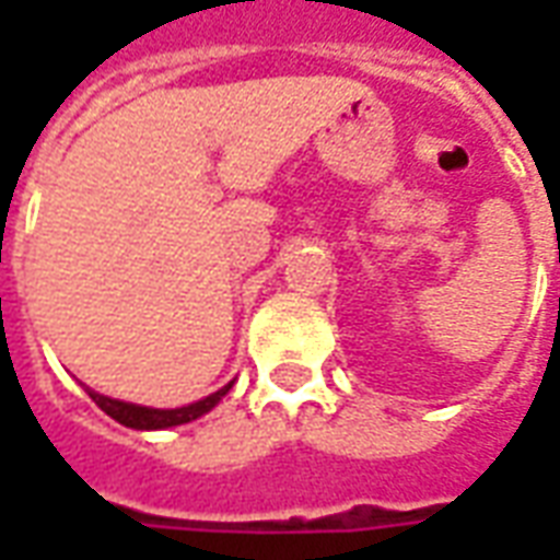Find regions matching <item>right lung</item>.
<instances>
[{
    "instance_id": "obj_1",
    "label": "right lung",
    "mask_w": 560,
    "mask_h": 560,
    "mask_svg": "<svg viewBox=\"0 0 560 560\" xmlns=\"http://www.w3.org/2000/svg\"><path fill=\"white\" fill-rule=\"evenodd\" d=\"M228 387H221L219 393H212L207 399L195 401V405H185V408H171V411H161V408H143V405H131V401H119V399H107L102 393H92V401L102 408L107 417H114L116 422H122L128 429H171V425H183V422H191L197 417H203L207 411H212L215 405L221 401V396H228Z\"/></svg>"
}]
</instances>
